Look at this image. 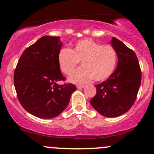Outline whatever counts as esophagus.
Instances as JSON below:
<instances>
[{
    "mask_svg": "<svg viewBox=\"0 0 154 154\" xmlns=\"http://www.w3.org/2000/svg\"><path fill=\"white\" fill-rule=\"evenodd\" d=\"M76 87H77V89H80V88H84L85 86L83 85H77V86H76Z\"/></svg>",
    "mask_w": 154,
    "mask_h": 154,
    "instance_id": "1",
    "label": "esophagus"
}]
</instances>
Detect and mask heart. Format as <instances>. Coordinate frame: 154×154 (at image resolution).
<instances>
[{
	"instance_id": "heart-1",
	"label": "heart",
	"mask_w": 154,
	"mask_h": 154,
	"mask_svg": "<svg viewBox=\"0 0 154 154\" xmlns=\"http://www.w3.org/2000/svg\"><path fill=\"white\" fill-rule=\"evenodd\" d=\"M116 59V52L111 45H100L91 39L79 40L72 50L61 49L58 56L59 67L65 75L72 74L81 62L82 68L69 77L75 83H84L92 78L97 82L105 80L114 72Z\"/></svg>"
}]
</instances>
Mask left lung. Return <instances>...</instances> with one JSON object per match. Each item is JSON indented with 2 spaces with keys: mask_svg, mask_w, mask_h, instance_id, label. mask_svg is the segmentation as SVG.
<instances>
[{
  "mask_svg": "<svg viewBox=\"0 0 154 154\" xmlns=\"http://www.w3.org/2000/svg\"><path fill=\"white\" fill-rule=\"evenodd\" d=\"M118 56L116 70L106 80L95 85L96 95L90 103L106 117L122 115L135 103L141 83V70L135 53L117 38L111 40Z\"/></svg>",
  "mask_w": 154,
  "mask_h": 154,
  "instance_id": "1",
  "label": "left lung"
}]
</instances>
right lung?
<instances>
[{
    "mask_svg": "<svg viewBox=\"0 0 154 154\" xmlns=\"http://www.w3.org/2000/svg\"><path fill=\"white\" fill-rule=\"evenodd\" d=\"M59 37L43 36L26 48L19 59L14 83L19 103L37 117L51 119L66 109L75 85L63 83L58 61L61 47Z\"/></svg>",
    "mask_w": 154,
    "mask_h": 154,
    "instance_id": "right-lung-1",
    "label": "right lung"
}]
</instances>
